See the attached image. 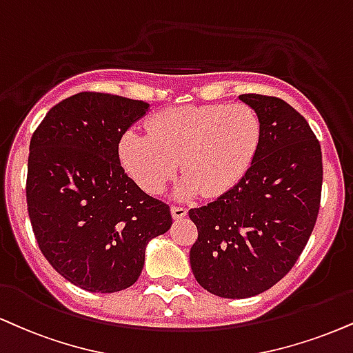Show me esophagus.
<instances>
[{"label": "esophagus", "instance_id": "esophagus-1", "mask_svg": "<svg viewBox=\"0 0 353 353\" xmlns=\"http://www.w3.org/2000/svg\"><path fill=\"white\" fill-rule=\"evenodd\" d=\"M171 214H172L174 220H181V219H184L185 215H188V209H184V207L172 205L171 207Z\"/></svg>", "mask_w": 353, "mask_h": 353}]
</instances>
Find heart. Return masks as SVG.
Masks as SVG:
<instances>
[{"instance_id":"b5f03b06","label":"heart","mask_w":353,"mask_h":353,"mask_svg":"<svg viewBox=\"0 0 353 353\" xmlns=\"http://www.w3.org/2000/svg\"><path fill=\"white\" fill-rule=\"evenodd\" d=\"M261 143V121L245 103L171 107L148 121V134L130 130L118 152L123 168L148 194H159L181 171V199L220 197L252 168Z\"/></svg>"}]
</instances>
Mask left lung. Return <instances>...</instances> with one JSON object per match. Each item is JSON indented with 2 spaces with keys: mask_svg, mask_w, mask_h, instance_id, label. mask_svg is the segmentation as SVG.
Instances as JSON below:
<instances>
[{
  "mask_svg": "<svg viewBox=\"0 0 353 353\" xmlns=\"http://www.w3.org/2000/svg\"><path fill=\"white\" fill-rule=\"evenodd\" d=\"M239 99L261 121L252 168L217 201L190 209V268L203 290L243 299L270 290L303 253L321 205L322 152L309 123L276 97Z\"/></svg>",
  "mask_w": 353,
  "mask_h": 353,
  "instance_id": "obj_1",
  "label": "left lung"
}]
</instances>
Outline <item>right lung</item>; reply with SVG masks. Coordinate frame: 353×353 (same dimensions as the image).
<instances>
[{"label": "right lung", "instance_id": "right-lung-1", "mask_svg": "<svg viewBox=\"0 0 353 353\" xmlns=\"http://www.w3.org/2000/svg\"><path fill=\"white\" fill-rule=\"evenodd\" d=\"M150 103L82 92L49 110L29 144L26 199L42 254L67 281L117 292L138 281L144 252L171 228L168 203L120 163L121 136Z\"/></svg>", "mask_w": 353, "mask_h": 353}]
</instances>
